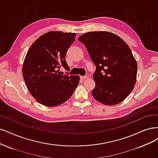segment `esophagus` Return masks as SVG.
I'll return each mask as SVG.
<instances>
[{
  "mask_svg": "<svg viewBox=\"0 0 158 158\" xmlns=\"http://www.w3.org/2000/svg\"><path fill=\"white\" fill-rule=\"evenodd\" d=\"M89 77V75H86L85 76H81V79H88Z\"/></svg>",
  "mask_w": 158,
  "mask_h": 158,
  "instance_id": "obj_1",
  "label": "esophagus"
}]
</instances>
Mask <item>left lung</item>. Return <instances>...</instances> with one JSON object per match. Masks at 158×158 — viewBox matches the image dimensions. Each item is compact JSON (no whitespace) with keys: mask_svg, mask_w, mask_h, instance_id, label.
Masks as SVG:
<instances>
[{"mask_svg":"<svg viewBox=\"0 0 158 158\" xmlns=\"http://www.w3.org/2000/svg\"><path fill=\"white\" fill-rule=\"evenodd\" d=\"M79 40L96 65L93 97L108 106L121 102L136 81L137 63L129 46L117 35L104 31L84 33Z\"/></svg>","mask_w":158,"mask_h":158,"instance_id":"1","label":"left lung"}]
</instances>
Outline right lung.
Wrapping results in <instances>:
<instances>
[{
	"label": "right lung",
	"mask_w": 158,
	"mask_h": 158,
	"mask_svg": "<svg viewBox=\"0 0 158 158\" xmlns=\"http://www.w3.org/2000/svg\"><path fill=\"white\" fill-rule=\"evenodd\" d=\"M74 33L49 31L40 36L28 50L23 75L30 93L39 103L53 107L62 104L73 93L79 76L62 75L69 71L65 54L75 39Z\"/></svg>",
	"instance_id": "right-lung-1"
}]
</instances>
